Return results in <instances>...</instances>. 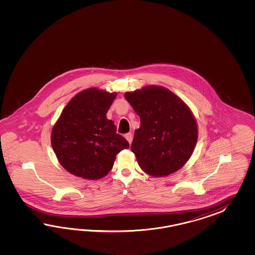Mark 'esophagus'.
Here are the masks:
<instances>
[{
    "label": "esophagus",
    "mask_w": 255,
    "mask_h": 255,
    "mask_svg": "<svg viewBox=\"0 0 255 255\" xmlns=\"http://www.w3.org/2000/svg\"><path fill=\"white\" fill-rule=\"evenodd\" d=\"M124 136H125V138L127 139V141H128V142L131 144V140H132V135H131V132H128V133H126Z\"/></svg>",
    "instance_id": "obj_1"
}]
</instances>
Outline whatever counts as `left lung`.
I'll return each mask as SVG.
<instances>
[{"label":"left lung","mask_w":255,"mask_h":255,"mask_svg":"<svg viewBox=\"0 0 255 255\" xmlns=\"http://www.w3.org/2000/svg\"><path fill=\"white\" fill-rule=\"evenodd\" d=\"M140 117L131 151L140 168L162 178L180 169L193 154L198 126L192 110L178 95L162 86H144L124 94Z\"/></svg>","instance_id":"obj_1"}]
</instances>
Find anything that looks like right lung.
Listing matches in <instances>:
<instances>
[{"label": "right lung", "instance_id": "add662e5", "mask_svg": "<svg viewBox=\"0 0 255 255\" xmlns=\"http://www.w3.org/2000/svg\"><path fill=\"white\" fill-rule=\"evenodd\" d=\"M117 93L89 88L63 108L51 131V145L62 167L78 178L97 180L112 169L116 156L129 148L107 113Z\"/></svg>", "mask_w": 255, "mask_h": 255}]
</instances>
